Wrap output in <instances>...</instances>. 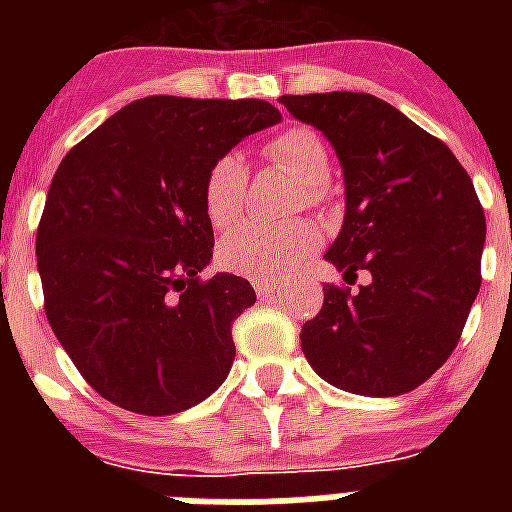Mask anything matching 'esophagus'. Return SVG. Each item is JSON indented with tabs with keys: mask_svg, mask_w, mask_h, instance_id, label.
Returning <instances> with one entry per match:
<instances>
[{
	"mask_svg": "<svg viewBox=\"0 0 512 512\" xmlns=\"http://www.w3.org/2000/svg\"><path fill=\"white\" fill-rule=\"evenodd\" d=\"M255 292H257V295H260V300H271V297L279 295V287H276L273 281L255 279Z\"/></svg>",
	"mask_w": 512,
	"mask_h": 512,
	"instance_id": "esophagus-1",
	"label": "esophagus"
}]
</instances>
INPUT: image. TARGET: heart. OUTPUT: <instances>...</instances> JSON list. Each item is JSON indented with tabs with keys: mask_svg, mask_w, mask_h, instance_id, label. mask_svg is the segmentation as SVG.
Returning <instances> with one entry per match:
<instances>
[{
	"mask_svg": "<svg viewBox=\"0 0 512 512\" xmlns=\"http://www.w3.org/2000/svg\"><path fill=\"white\" fill-rule=\"evenodd\" d=\"M265 156L281 170L289 172L305 188V196L313 199L324 188L332 172L329 151L324 140L308 127H292L265 146ZM244 193H247V164L239 154H223L212 162L204 177L201 201L207 220L217 231L231 228L244 212ZM319 244V231L311 223L292 225H241L223 236L217 257L228 271L244 273L252 279H281L284 273L311 255Z\"/></svg>",
	"mask_w": 512,
	"mask_h": 512,
	"instance_id": "obj_1",
	"label": "heart"
}]
</instances>
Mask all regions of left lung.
<instances>
[{"label":"left lung","mask_w":512,"mask_h":512,"mask_svg":"<svg viewBox=\"0 0 512 512\" xmlns=\"http://www.w3.org/2000/svg\"><path fill=\"white\" fill-rule=\"evenodd\" d=\"M332 143L345 217L327 260L358 292L324 287L300 345L321 380L356 396L409 393L444 366L481 289L486 217L473 180L438 138L366 92L284 95Z\"/></svg>","instance_id":"1"}]
</instances>
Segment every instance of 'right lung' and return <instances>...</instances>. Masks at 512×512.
<instances>
[{
	"label": "right lung",
	"mask_w": 512,
	"mask_h": 512,
	"mask_svg": "<svg viewBox=\"0 0 512 512\" xmlns=\"http://www.w3.org/2000/svg\"><path fill=\"white\" fill-rule=\"evenodd\" d=\"M279 122L265 100L151 95L63 156L36 268L52 332L106 401L164 417L225 382L233 321L257 295L233 273L199 279L215 247L201 188L215 159Z\"/></svg>",
	"instance_id": "add662e5"
}]
</instances>
